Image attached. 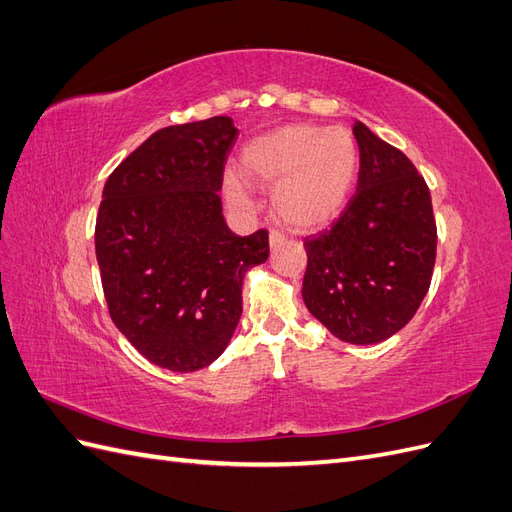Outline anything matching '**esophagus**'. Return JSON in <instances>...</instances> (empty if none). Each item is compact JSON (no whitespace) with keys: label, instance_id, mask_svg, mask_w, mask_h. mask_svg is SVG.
<instances>
[{"label":"esophagus","instance_id":"1","mask_svg":"<svg viewBox=\"0 0 512 512\" xmlns=\"http://www.w3.org/2000/svg\"><path fill=\"white\" fill-rule=\"evenodd\" d=\"M284 241H286V235L282 230H271L269 232V245L273 247V250H275V247H280Z\"/></svg>","mask_w":512,"mask_h":512}]
</instances>
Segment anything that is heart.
I'll return each instance as SVG.
<instances>
[{
    "instance_id": "b5f03b06",
    "label": "heart",
    "mask_w": 512,
    "mask_h": 512,
    "mask_svg": "<svg viewBox=\"0 0 512 512\" xmlns=\"http://www.w3.org/2000/svg\"><path fill=\"white\" fill-rule=\"evenodd\" d=\"M241 166L250 179L275 185L273 203L288 224L318 226L344 207L359 166V149L346 128L294 123L247 145ZM226 188L237 207H250L237 177H228Z\"/></svg>"
}]
</instances>
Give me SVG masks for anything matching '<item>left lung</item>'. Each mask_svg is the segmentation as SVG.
<instances>
[{
    "label": "left lung",
    "mask_w": 512,
    "mask_h": 512,
    "mask_svg": "<svg viewBox=\"0 0 512 512\" xmlns=\"http://www.w3.org/2000/svg\"><path fill=\"white\" fill-rule=\"evenodd\" d=\"M359 181L342 215L305 237L303 301L337 339L378 344L421 307L438 230L425 179L397 147L354 123Z\"/></svg>",
    "instance_id": "obj_1"
}]
</instances>
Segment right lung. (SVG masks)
<instances>
[{
    "instance_id": "right-lung-1",
    "label": "right lung",
    "mask_w": 512,
    "mask_h": 512,
    "mask_svg": "<svg viewBox=\"0 0 512 512\" xmlns=\"http://www.w3.org/2000/svg\"><path fill=\"white\" fill-rule=\"evenodd\" d=\"M239 130L230 117L168 126L106 179L96 258L115 327L147 361L196 371L228 346L247 269L269 256V232H232L218 190Z\"/></svg>"
}]
</instances>
